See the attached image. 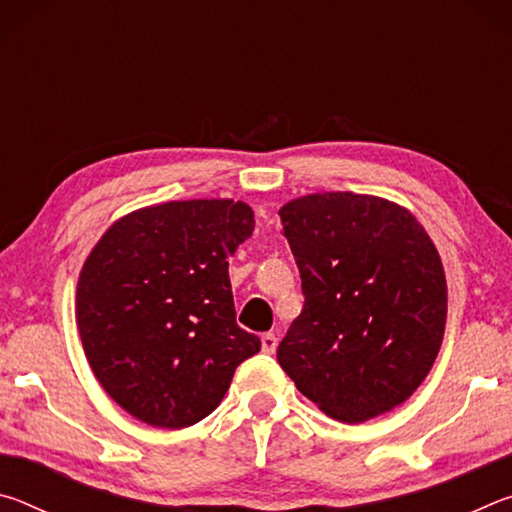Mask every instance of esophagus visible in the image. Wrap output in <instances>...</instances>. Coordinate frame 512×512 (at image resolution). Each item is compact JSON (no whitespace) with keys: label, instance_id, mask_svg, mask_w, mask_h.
Listing matches in <instances>:
<instances>
[{"label":"esophagus","instance_id":"esophagus-1","mask_svg":"<svg viewBox=\"0 0 512 512\" xmlns=\"http://www.w3.org/2000/svg\"><path fill=\"white\" fill-rule=\"evenodd\" d=\"M275 350H277V336L275 334H264L262 336V352L264 354H275Z\"/></svg>","mask_w":512,"mask_h":512}]
</instances>
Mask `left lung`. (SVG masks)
Returning a JSON list of instances; mask_svg holds the SVG:
<instances>
[{
    "label": "left lung",
    "instance_id": "1",
    "mask_svg": "<svg viewBox=\"0 0 512 512\" xmlns=\"http://www.w3.org/2000/svg\"><path fill=\"white\" fill-rule=\"evenodd\" d=\"M302 282L282 370L329 418L357 424L402 404L443 343L447 284L433 241L404 207L327 192L280 210Z\"/></svg>",
    "mask_w": 512,
    "mask_h": 512
}]
</instances>
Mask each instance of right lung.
<instances>
[{
  "instance_id": "obj_1",
  "label": "right lung",
  "mask_w": 512,
  "mask_h": 512,
  "mask_svg": "<svg viewBox=\"0 0 512 512\" xmlns=\"http://www.w3.org/2000/svg\"><path fill=\"white\" fill-rule=\"evenodd\" d=\"M241 201H173L117 221L85 259L76 323L99 384L137 420L183 429L210 415L241 361L228 259L253 235Z\"/></svg>"
}]
</instances>
